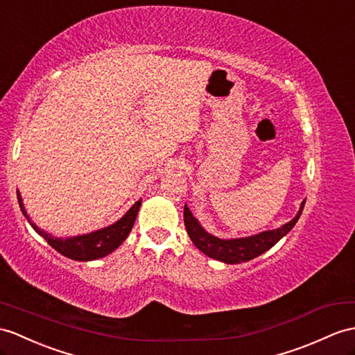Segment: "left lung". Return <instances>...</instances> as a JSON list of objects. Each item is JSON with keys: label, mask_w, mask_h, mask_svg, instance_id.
<instances>
[{"label": "left lung", "mask_w": 355, "mask_h": 355, "mask_svg": "<svg viewBox=\"0 0 355 355\" xmlns=\"http://www.w3.org/2000/svg\"><path fill=\"white\" fill-rule=\"evenodd\" d=\"M304 205L306 200H302L295 217L289 223L283 224L282 227L274 230H265L245 238L221 239L218 236L211 235L209 232H206L202 227V224L198 223V220L194 217L193 212L189 211V207L187 205L184 206V221L189 238H191L194 245L200 250L203 254L215 259V261L233 265L252 261V259L261 256L262 253L268 252L271 247L277 244L279 241L283 236H286L292 230V227L295 226L298 218L301 217L302 209H304Z\"/></svg>", "instance_id": "1"}]
</instances>
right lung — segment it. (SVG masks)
Returning <instances> with one entry per match:
<instances>
[{
    "instance_id": "add662e5",
    "label": "right lung",
    "mask_w": 355,
    "mask_h": 355,
    "mask_svg": "<svg viewBox=\"0 0 355 355\" xmlns=\"http://www.w3.org/2000/svg\"><path fill=\"white\" fill-rule=\"evenodd\" d=\"M16 194H18V202H19V207L24 214V217L28 220L31 227L36 230L51 247L57 250L60 254L72 259V261H80V262L96 261V259L105 257L110 253L114 252L116 248H119L120 244H123V241L128 238L129 232H131L134 227L137 214L140 211V206H141V198H140V200H137L131 207H129V211L123 215L122 218L117 220L116 223H112L111 226H107L90 233H84V235L57 238L51 235V233L42 230L30 220V215L24 207L21 193L16 191Z\"/></svg>"
}]
</instances>
